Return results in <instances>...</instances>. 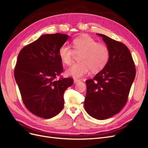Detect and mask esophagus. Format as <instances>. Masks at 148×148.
<instances>
[{
  "label": "esophagus",
  "mask_w": 148,
  "mask_h": 148,
  "mask_svg": "<svg viewBox=\"0 0 148 148\" xmlns=\"http://www.w3.org/2000/svg\"><path fill=\"white\" fill-rule=\"evenodd\" d=\"M79 82H80V79H74V84H76V83Z\"/></svg>",
  "instance_id": "1"
}]
</instances>
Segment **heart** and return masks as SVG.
Segmentation results:
<instances>
[{
    "label": "heart",
    "mask_w": 148,
    "mask_h": 148,
    "mask_svg": "<svg viewBox=\"0 0 148 148\" xmlns=\"http://www.w3.org/2000/svg\"><path fill=\"white\" fill-rule=\"evenodd\" d=\"M73 49L69 46L62 45L58 51L63 63L69 66L73 62L75 54H80L79 63L71 66L66 71V74L74 78H81L91 69L98 73L107 65L110 58V51L107 45L97 42L94 38L87 34L75 38L73 41Z\"/></svg>",
    "instance_id": "obj_1"
}]
</instances>
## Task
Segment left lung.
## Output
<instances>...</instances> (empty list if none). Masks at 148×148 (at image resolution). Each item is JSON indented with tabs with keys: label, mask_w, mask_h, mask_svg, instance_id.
Returning <instances> with one entry per match:
<instances>
[{
	"label": "left lung",
	"mask_w": 148,
	"mask_h": 148,
	"mask_svg": "<svg viewBox=\"0 0 148 148\" xmlns=\"http://www.w3.org/2000/svg\"><path fill=\"white\" fill-rule=\"evenodd\" d=\"M103 37L110 51L107 65L93 79L86 80L85 111L98 120L112 117L127 102L136 69L130 51L123 43L105 35Z\"/></svg>",
	"instance_id": "1"
}]
</instances>
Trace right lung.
<instances>
[{
    "label": "right lung",
    "mask_w": 148,
    "mask_h": 148,
    "mask_svg": "<svg viewBox=\"0 0 148 148\" xmlns=\"http://www.w3.org/2000/svg\"><path fill=\"white\" fill-rule=\"evenodd\" d=\"M69 36L45 34L21 49L14 75L26 108L34 115L50 119L64 106V93L73 84L72 78L61 77L63 71L58 51Z\"/></svg>",
    "instance_id": "right-lung-1"
}]
</instances>
